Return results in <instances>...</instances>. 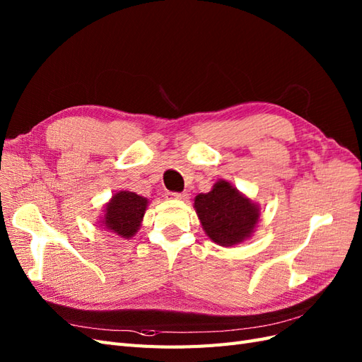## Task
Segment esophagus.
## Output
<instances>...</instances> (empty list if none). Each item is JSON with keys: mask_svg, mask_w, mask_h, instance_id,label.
<instances>
[{"mask_svg": "<svg viewBox=\"0 0 362 362\" xmlns=\"http://www.w3.org/2000/svg\"><path fill=\"white\" fill-rule=\"evenodd\" d=\"M166 198H168V199L184 201V199H187V194H185V193H177V192H169V193L166 194Z\"/></svg>", "mask_w": 362, "mask_h": 362, "instance_id": "34e87169", "label": "esophagus"}]
</instances>
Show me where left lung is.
I'll list each match as a JSON object with an SVG mask.
<instances>
[{"mask_svg":"<svg viewBox=\"0 0 362 362\" xmlns=\"http://www.w3.org/2000/svg\"><path fill=\"white\" fill-rule=\"evenodd\" d=\"M193 206L205 234L223 247L250 238L261 216L259 205L226 180L216 181L210 192L196 196Z\"/></svg>","mask_w":362,"mask_h":362,"instance_id":"8db88e82","label":"left lung"}]
</instances>
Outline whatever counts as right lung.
I'll return each mask as SVG.
<instances>
[{
    "mask_svg": "<svg viewBox=\"0 0 362 362\" xmlns=\"http://www.w3.org/2000/svg\"><path fill=\"white\" fill-rule=\"evenodd\" d=\"M148 204V198H144V196L134 192L119 190L104 205L103 217H100L98 223L104 231L129 240L140 229Z\"/></svg>",
    "mask_w": 362,
    "mask_h": 362,
    "instance_id": "add662e5",
    "label": "right lung"
}]
</instances>
